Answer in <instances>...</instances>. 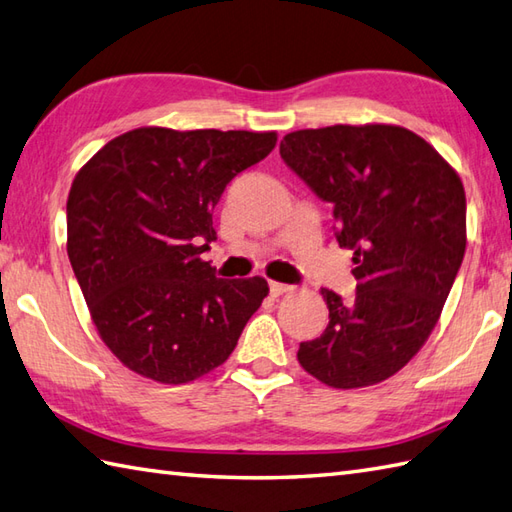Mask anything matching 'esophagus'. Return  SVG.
Listing matches in <instances>:
<instances>
[{"mask_svg": "<svg viewBox=\"0 0 512 512\" xmlns=\"http://www.w3.org/2000/svg\"><path fill=\"white\" fill-rule=\"evenodd\" d=\"M290 290H292V288L286 286V284H279V281H270V295H273V297L286 295V292H290Z\"/></svg>", "mask_w": 512, "mask_h": 512, "instance_id": "obj_1", "label": "esophagus"}]
</instances>
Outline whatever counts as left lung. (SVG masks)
<instances>
[{
    "instance_id": "1",
    "label": "left lung",
    "mask_w": 512,
    "mask_h": 512,
    "mask_svg": "<svg viewBox=\"0 0 512 512\" xmlns=\"http://www.w3.org/2000/svg\"><path fill=\"white\" fill-rule=\"evenodd\" d=\"M279 154L334 206L336 242L354 250L356 297L321 288L330 323L301 343L310 376L336 389L383 383L436 328L466 250L462 180L433 145L389 123L299 129Z\"/></svg>"
}]
</instances>
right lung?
Segmentation results:
<instances>
[{
	"instance_id": "right-lung-1",
	"label": "right lung",
	"mask_w": 512,
	"mask_h": 512,
	"mask_svg": "<svg viewBox=\"0 0 512 512\" xmlns=\"http://www.w3.org/2000/svg\"><path fill=\"white\" fill-rule=\"evenodd\" d=\"M277 132L138 127L74 176L68 257L96 332L138 376L182 385L213 372L268 295L264 277L215 279L200 257L213 209Z\"/></svg>"
}]
</instances>
